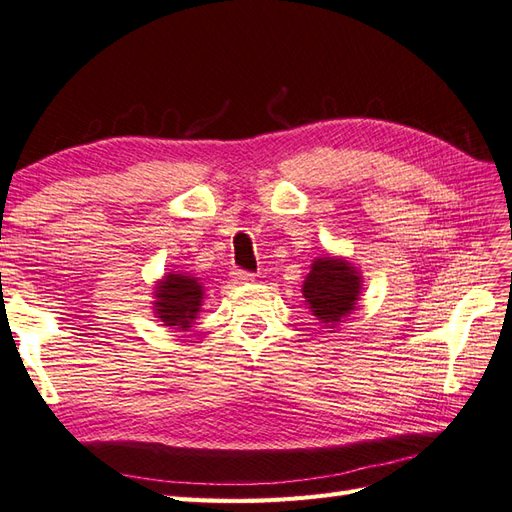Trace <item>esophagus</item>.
I'll list each match as a JSON object with an SVG mask.
<instances>
[{"mask_svg": "<svg viewBox=\"0 0 512 512\" xmlns=\"http://www.w3.org/2000/svg\"><path fill=\"white\" fill-rule=\"evenodd\" d=\"M232 282L234 285H249V282H254V274H247V271H232Z\"/></svg>", "mask_w": 512, "mask_h": 512, "instance_id": "esophagus-1", "label": "esophagus"}]
</instances>
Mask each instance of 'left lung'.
Wrapping results in <instances>:
<instances>
[{"mask_svg":"<svg viewBox=\"0 0 512 512\" xmlns=\"http://www.w3.org/2000/svg\"><path fill=\"white\" fill-rule=\"evenodd\" d=\"M361 271L342 256H320L313 260L311 271L302 282L306 309L315 315L317 324L337 328L357 309L361 298Z\"/></svg>","mask_w":512,"mask_h":512,"instance_id":"left-lung-1","label":"left lung"}]
</instances>
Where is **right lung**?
Segmentation results:
<instances>
[{"label":"right lung","instance_id":"obj_1","mask_svg":"<svg viewBox=\"0 0 512 512\" xmlns=\"http://www.w3.org/2000/svg\"><path fill=\"white\" fill-rule=\"evenodd\" d=\"M203 285L199 278L184 271H168L157 280L153 291V313L164 326L175 331H188L195 324L203 304Z\"/></svg>","mask_w":512,"mask_h":512}]
</instances>
